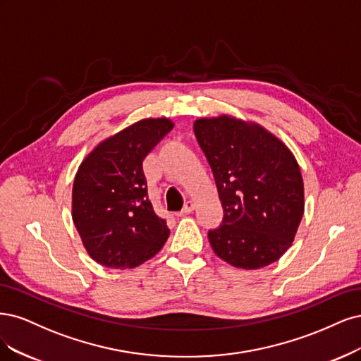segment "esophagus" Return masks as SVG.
<instances>
[{"instance_id": "1", "label": "esophagus", "mask_w": 361, "mask_h": 361, "mask_svg": "<svg viewBox=\"0 0 361 361\" xmlns=\"http://www.w3.org/2000/svg\"><path fill=\"white\" fill-rule=\"evenodd\" d=\"M195 210V202L193 201H188L184 204V207H183V210H181V213L180 214H189V213H192Z\"/></svg>"}]
</instances>
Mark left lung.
Masks as SVG:
<instances>
[{"label": "left lung", "mask_w": 361, "mask_h": 361, "mask_svg": "<svg viewBox=\"0 0 361 361\" xmlns=\"http://www.w3.org/2000/svg\"><path fill=\"white\" fill-rule=\"evenodd\" d=\"M224 207L208 231L220 259L244 270L276 262L293 243L305 213V188L288 147L264 127L222 115L193 124Z\"/></svg>", "instance_id": "8db88e82"}]
</instances>
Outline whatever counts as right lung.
<instances>
[{"label": "right lung", "mask_w": 361, "mask_h": 361, "mask_svg": "<svg viewBox=\"0 0 361 361\" xmlns=\"http://www.w3.org/2000/svg\"><path fill=\"white\" fill-rule=\"evenodd\" d=\"M172 127L168 118L137 121L104 139L76 172L73 224L90 257L108 269H135L169 237L148 200L142 161Z\"/></svg>", "instance_id": "obj_1"}]
</instances>
